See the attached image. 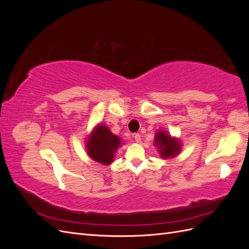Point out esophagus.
<instances>
[{
  "mask_svg": "<svg viewBox=\"0 0 249 249\" xmlns=\"http://www.w3.org/2000/svg\"><path fill=\"white\" fill-rule=\"evenodd\" d=\"M134 138H135V141L136 142H140L141 141V135L139 134V133H136V134H134Z\"/></svg>",
  "mask_w": 249,
  "mask_h": 249,
  "instance_id": "esophagus-1",
  "label": "esophagus"
}]
</instances>
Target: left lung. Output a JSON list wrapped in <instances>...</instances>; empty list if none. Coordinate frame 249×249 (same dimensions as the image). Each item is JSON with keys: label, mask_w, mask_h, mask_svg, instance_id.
Here are the masks:
<instances>
[{"label": "left lung", "mask_w": 249, "mask_h": 249, "mask_svg": "<svg viewBox=\"0 0 249 249\" xmlns=\"http://www.w3.org/2000/svg\"><path fill=\"white\" fill-rule=\"evenodd\" d=\"M154 145L157 146L158 152L163 159H169V158L178 156L182 147L178 139L171 137L165 131H158L156 133Z\"/></svg>", "instance_id": "obj_1"}]
</instances>
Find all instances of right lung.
I'll list each match as a JSON object with an SVG mask.
<instances>
[{
	"instance_id": "add662e5",
	"label": "right lung",
	"mask_w": 249,
	"mask_h": 249,
	"mask_svg": "<svg viewBox=\"0 0 249 249\" xmlns=\"http://www.w3.org/2000/svg\"><path fill=\"white\" fill-rule=\"evenodd\" d=\"M122 145V140L116 135L112 134L109 127L105 124H97L86 141L88 156L104 165L113 162L117 148Z\"/></svg>"
}]
</instances>
